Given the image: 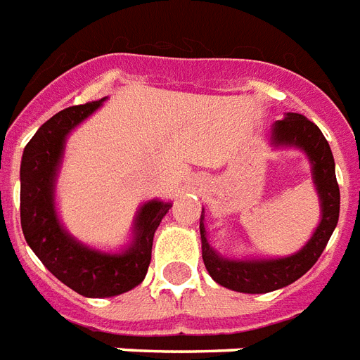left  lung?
<instances>
[{"label":"left lung","instance_id":"left-lung-1","mask_svg":"<svg viewBox=\"0 0 360 360\" xmlns=\"http://www.w3.org/2000/svg\"><path fill=\"white\" fill-rule=\"evenodd\" d=\"M271 144L292 146L307 153L312 165V179L316 185L322 207V220L311 240L302 250L283 259H253V261H233L218 255L209 240L205 231V214L201 210L200 235L203 262L207 271L218 285L244 294H266L297 281L303 274L311 270L320 259L338 224L340 212V190L335 175V159L331 148L322 131L311 120L296 112H288L271 127Z\"/></svg>","mask_w":360,"mask_h":360}]
</instances>
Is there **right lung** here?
I'll return each mask as SVG.
<instances>
[{
	"mask_svg": "<svg viewBox=\"0 0 360 360\" xmlns=\"http://www.w3.org/2000/svg\"><path fill=\"white\" fill-rule=\"evenodd\" d=\"M105 98L75 105L49 118L29 140L20 168V220L29 248L58 281L84 297L124 294L144 281L151 262L153 235L172 203L151 200L134 218L131 246L103 253L68 235L55 210V179L63 162L66 136L103 105Z\"/></svg>",
	"mask_w": 360,
	"mask_h": 360,
	"instance_id": "obj_1",
	"label": "right lung"
}]
</instances>
